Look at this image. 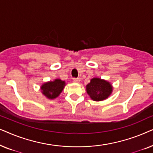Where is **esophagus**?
Here are the masks:
<instances>
[{
	"mask_svg": "<svg viewBox=\"0 0 153 153\" xmlns=\"http://www.w3.org/2000/svg\"><path fill=\"white\" fill-rule=\"evenodd\" d=\"M73 81L75 83H79L80 81V78H74L73 79Z\"/></svg>",
	"mask_w": 153,
	"mask_h": 153,
	"instance_id": "1",
	"label": "esophagus"
}]
</instances>
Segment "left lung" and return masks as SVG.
<instances>
[{"mask_svg":"<svg viewBox=\"0 0 153 153\" xmlns=\"http://www.w3.org/2000/svg\"><path fill=\"white\" fill-rule=\"evenodd\" d=\"M86 91L94 101H102L110 95L112 92V86L107 81L94 78L86 85Z\"/></svg>","mask_w":153,"mask_h":153,"instance_id":"left-lung-1","label":"left lung"}]
</instances>
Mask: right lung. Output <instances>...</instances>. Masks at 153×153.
<instances>
[{
  "label": "right lung",
  "mask_w": 153,
  "mask_h": 153,
  "mask_svg": "<svg viewBox=\"0 0 153 153\" xmlns=\"http://www.w3.org/2000/svg\"><path fill=\"white\" fill-rule=\"evenodd\" d=\"M65 86V81L60 79H56L53 81L47 82L42 85L41 90L42 93L49 99L57 97L62 91Z\"/></svg>",
  "instance_id": "add662e5"
}]
</instances>
